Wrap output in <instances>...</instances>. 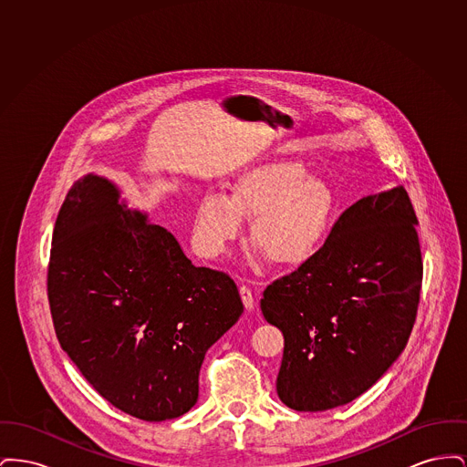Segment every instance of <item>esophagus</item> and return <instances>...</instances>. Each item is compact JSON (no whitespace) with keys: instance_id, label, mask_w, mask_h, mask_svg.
Returning a JSON list of instances; mask_svg holds the SVG:
<instances>
[{"instance_id":"esophagus-1","label":"esophagus","mask_w":467,"mask_h":467,"mask_svg":"<svg viewBox=\"0 0 467 467\" xmlns=\"http://www.w3.org/2000/svg\"><path fill=\"white\" fill-rule=\"evenodd\" d=\"M240 296H242V301H244L246 310L252 311L255 308V296H254V292L248 289L246 285L240 287Z\"/></svg>"}]
</instances>
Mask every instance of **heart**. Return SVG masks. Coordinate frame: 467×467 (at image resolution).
<instances>
[{
    "mask_svg": "<svg viewBox=\"0 0 467 467\" xmlns=\"http://www.w3.org/2000/svg\"><path fill=\"white\" fill-rule=\"evenodd\" d=\"M336 213L337 196L327 180L308 175L297 161L275 159L242 171L229 198L204 196L194 236L202 255L221 257L240 240L244 219H252L250 244L276 266L299 267L320 252Z\"/></svg>",
    "mask_w": 467,
    "mask_h": 467,
    "instance_id": "heart-1",
    "label": "heart"
}]
</instances>
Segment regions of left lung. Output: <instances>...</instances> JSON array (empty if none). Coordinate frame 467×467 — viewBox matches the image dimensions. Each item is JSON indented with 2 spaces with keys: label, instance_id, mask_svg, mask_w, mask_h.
<instances>
[{
  "label": "left lung",
  "instance_id": "obj_1",
  "mask_svg": "<svg viewBox=\"0 0 467 467\" xmlns=\"http://www.w3.org/2000/svg\"><path fill=\"white\" fill-rule=\"evenodd\" d=\"M417 215L402 185L366 196L320 252L265 290L261 310L285 339L276 392L326 411L369 390L402 354L420 299Z\"/></svg>",
  "mask_w": 467,
  "mask_h": 467
}]
</instances>
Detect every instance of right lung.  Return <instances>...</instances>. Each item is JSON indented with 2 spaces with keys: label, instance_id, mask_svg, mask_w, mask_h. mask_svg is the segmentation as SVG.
Returning a JSON list of instances; mask_svg holds the SVG:
<instances>
[{
  "label": "right lung",
  "instance_id": "add662e5",
  "mask_svg": "<svg viewBox=\"0 0 467 467\" xmlns=\"http://www.w3.org/2000/svg\"><path fill=\"white\" fill-rule=\"evenodd\" d=\"M47 287L67 357L101 398L147 422L196 404L204 354L244 313L227 275L194 266L168 229L96 173L78 178L59 210Z\"/></svg>",
  "mask_w": 467,
  "mask_h": 467
}]
</instances>
